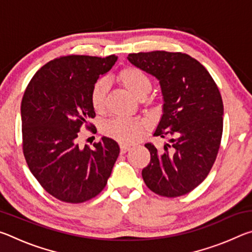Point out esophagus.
Returning a JSON list of instances; mask_svg holds the SVG:
<instances>
[{"mask_svg":"<svg viewBox=\"0 0 252 252\" xmlns=\"http://www.w3.org/2000/svg\"><path fill=\"white\" fill-rule=\"evenodd\" d=\"M131 149V147L130 146H126V144H121L120 146V151H121V153H126V152H127Z\"/></svg>","mask_w":252,"mask_h":252,"instance_id":"1","label":"esophagus"}]
</instances>
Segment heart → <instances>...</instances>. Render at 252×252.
<instances>
[{
	"label": "heart",
	"instance_id": "b5f03b06",
	"mask_svg": "<svg viewBox=\"0 0 252 252\" xmlns=\"http://www.w3.org/2000/svg\"><path fill=\"white\" fill-rule=\"evenodd\" d=\"M118 80L132 94L143 99L151 90V80L146 72L134 66H126L118 73ZM109 82L105 78L97 79L90 91V103L95 112L104 109ZM144 125L139 120L125 118H112L102 125V132L109 138L122 144L134 143L141 138Z\"/></svg>",
	"mask_w": 252,
	"mask_h": 252
}]
</instances>
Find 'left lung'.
Listing matches in <instances>:
<instances>
[{"instance_id":"1","label":"left lung","mask_w":252,"mask_h":252,"mask_svg":"<svg viewBox=\"0 0 252 252\" xmlns=\"http://www.w3.org/2000/svg\"><path fill=\"white\" fill-rule=\"evenodd\" d=\"M127 60L159 80L163 114L153 135L171 138L161 152L144 144L151 159L143 181L162 197L185 195L207 178L218 156L223 130L219 89L206 67L186 53L152 51Z\"/></svg>"}]
</instances>
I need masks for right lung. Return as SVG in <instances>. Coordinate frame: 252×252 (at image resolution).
Listing matches in <instances>:
<instances>
[{
    "instance_id": "right-lung-1",
    "label": "right lung",
    "mask_w": 252,
    "mask_h": 252,
    "mask_svg": "<svg viewBox=\"0 0 252 252\" xmlns=\"http://www.w3.org/2000/svg\"><path fill=\"white\" fill-rule=\"evenodd\" d=\"M90 55H64L46 63L30 81L21 103L22 147L30 171L46 192L67 203L99 194L120 153L114 140L79 147L80 129L90 123L93 83L117 61Z\"/></svg>"
}]
</instances>
